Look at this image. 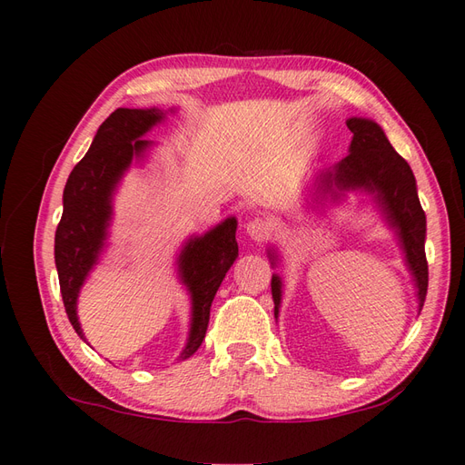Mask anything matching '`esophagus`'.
Masks as SVG:
<instances>
[{
  "label": "esophagus",
  "instance_id": "34e87169",
  "mask_svg": "<svg viewBox=\"0 0 465 465\" xmlns=\"http://www.w3.org/2000/svg\"><path fill=\"white\" fill-rule=\"evenodd\" d=\"M245 232H247V235L252 237L253 242H265L267 237L271 235V232H272V225H271V222L269 220H265V218H253V220H249L247 223H245Z\"/></svg>",
  "mask_w": 465,
  "mask_h": 465
}]
</instances>
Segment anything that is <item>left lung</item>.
Listing matches in <instances>:
<instances>
[{
	"label": "left lung",
	"mask_w": 465,
	"mask_h": 465,
	"mask_svg": "<svg viewBox=\"0 0 465 465\" xmlns=\"http://www.w3.org/2000/svg\"><path fill=\"white\" fill-rule=\"evenodd\" d=\"M348 127L353 134L350 154L338 164L318 176L316 190L334 200L348 190H365L373 194L377 206L383 212L387 223L397 232L401 247L412 272L419 296V311H422L428 291V263L424 253L426 216L416 194V181L409 163L392 149L385 131L371 119L351 117ZM271 265H275L277 253L269 252ZM271 292L275 301V316L281 306V279L272 275Z\"/></svg>",
	"instance_id": "8db88e82"
}]
</instances>
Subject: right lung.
Listing matches in <instances>:
<instances>
[{"instance_id":"add662e5","label":"right lung","mask_w":465,"mask_h":465,"mask_svg":"<svg viewBox=\"0 0 465 465\" xmlns=\"http://www.w3.org/2000/svg\"><path fill=\"white\" fill-rule=\"evenodd\" d=\"M161 110H115L100 125L88 153L70 173L63 194V218L54 233V263L61 294L70 324L86 340L76 314V302L88 272L108 237L112 220V196L117 183L134 159H141L151 147L143 139L147 131L163 122ZM237 220L228 218L204 235L190 237L178 255V275L190 292L193 320L181 360L193 355L204 341L210 306L220 284L237 259Z\"/></svg>"}]
</instances>
